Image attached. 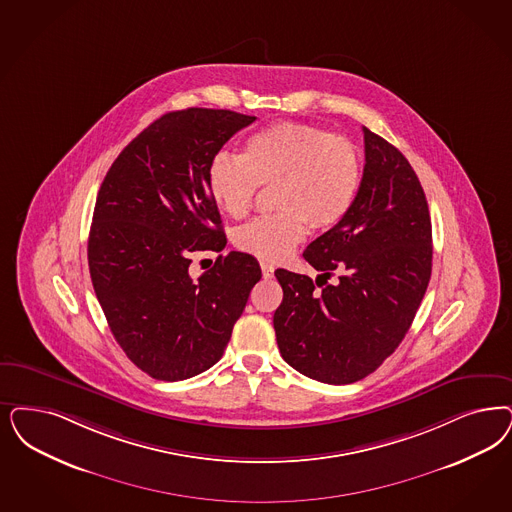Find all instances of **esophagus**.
<instances>
[{
	"instance_id": "esophagus-1",
	"label": "esophagus",
	"mask_w": 512,
	"mask_h": 512,
	"mask_svg": "<svg viewBox=\"0 0 512 512\" xmlns=\"http://www.w3.org/2000/svg\"><path fill=\"white\" fill-rule=\"evenodd\" d=\"M261 270H263V278H272L274 276V265L261 261Z\"/></svg>"
}]
</instances>
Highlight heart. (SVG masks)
I'll return each mask as SVG.
<instances>
[{
  "instance_id": "obj_1",
  "label": "heart",
  "mask_w": 512,
  "mask_h": 512,
  "mask_svg": "<svg viewBox=\"0 0 512 512\" xmlns=\"http://www.w3.org/2000/svg\"><path fill=\"white\" fill-rule=\"evenodd\" d=\"M363 162L352 141L306 124L280 123L247 138L242 157L217 153L208 166L213 202L232 219L251 210L259 185H274L278 213L236 230L238 249L282 261L314 230L336 227L361 189Z\"/></svg>"
}]
</instances>
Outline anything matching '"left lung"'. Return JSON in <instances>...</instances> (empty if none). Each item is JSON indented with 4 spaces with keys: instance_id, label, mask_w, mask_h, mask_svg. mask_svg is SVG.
<instances>
[{
    "instance_id": "obj_1",
    "label": "left lung",
    "mask_w": 512,
    "mask_h": 512,
    "mask_svg": "<svg viewBox=\"0 0 512 512\" xmlns=\"http://www.w3.org/2000/svg\"><path fill=\"white\" fill-rule=\"evenodd\" d=\"M363 134L365 168L352 210L302 253L321 272L318 280L276 270L283 359L335 386L369 376L397 350L431 278V217L420 179L397 147L369 128ZM335 271L337 282L327 283Z\"/></svg>"
}]
</instances>
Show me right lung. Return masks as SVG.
I'll return each mask as SVG.
<instances>
[{
	"instance_id": "add662e5",
	"label": "right lung",
	"mask_w": 512,
	"mask_h": 512,
	"mask_svg": "<svg viewBox=\"0 0 512 512\" xmlns=\"http://www.w3.org/2000/svg\"><path fill=\"white\" fill-rule=\"evenodd\" d=\"M255 117L189 107L162 115L130 141L98 191L89 268L109 329L151 378L208 371L229 344L261 266L219 255L198 280L191 255L221 251L227 236L208 189V166Z\"/></svg>"
}]
</instances>
